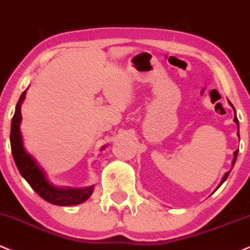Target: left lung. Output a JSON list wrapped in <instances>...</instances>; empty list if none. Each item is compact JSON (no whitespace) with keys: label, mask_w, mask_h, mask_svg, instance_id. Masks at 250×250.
Wrapping results in <instances>:
<instances>
[{"label":"left lung","mask_w":250,"mask_h":250,"mask_svg":"<svg viewBox=\"0 0 250 250\" xmlns=\"http://www.w3.org/2000/svg\"><path fill=\"white\" fill-rule=\"evenodd\" d=\"M229 104H230V103H229ZM230 105H231V104H230ZM231 106H233V105H231ZM234 122H235L236 124H237V126H239V120H237V118H236V114H235V117H234ZM237 136H239V138H240V134H239V132H237ZM237 152H239V151H237V149H236L235 152H234V159H233V163H231V164H233V166H234V164H235V161H236V158H237ZM229 173H230V171H228V172L226 173V174L224 175V178H222V180H221V183H220L219 187L221 186L222 184H224V181L226 180V179L228 178V175H229Z\"/></svg>","instance_id":"8db88e82"}]
</instances>
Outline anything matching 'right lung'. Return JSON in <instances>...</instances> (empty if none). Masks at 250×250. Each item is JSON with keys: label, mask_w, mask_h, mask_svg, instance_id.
<instances>
[{"label": "right lung", "mask_w": 250, "mask_h": 250, "mask_svg": "<svg viewBox=\"0 0 250 250\" xmlns=\"http://www.w3.org/2000/svg\"><path fill=\"white\" fill-rule=\"evenodd\" d=\"M25 98V91L20 97L17 102L16 110H15L13 120H11L10 130V145L11 153H13L15 164L23 178L28 181L31 188L37 193L41 198L52 205L57 206H72L78 205L89 199L92 194V187L87 188L75 189V188H57L48 183L42 169L37 166L35 160L24 151L21 136L20 124L22 116H21V104Z\"/></svg>", "instance_id": "obj_1"}]
</instances>
